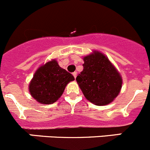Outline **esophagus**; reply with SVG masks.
<instances>
[{"mask_svg": "<svg viewBox=\"0 0 150 150\" xmlns=\"http://www.w3.org/2000/svg\"><path fill=\"white\" fill-rule=\"evenodd\" d=\"M72 75H73V76L75 77V78H76V77H77V72H74L73 73H72Z\"/></svg>", "mask_w": 150, "mask_h": 150, "instance_id": "esophagus-1", "label": "esophagus"}]
</instances>
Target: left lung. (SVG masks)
I'll use <instances>...</instances> for the list:
<instances>
[{
    "label": "left lung",
    "instance_id": "8db88e82",
    "mask_svg": "<svg viewBox=\"0 0 150 150\" xmlns=\"http://www.w3.org/2000/svg\"><path fill=\"white\" fill-rule=\"evenodd\" d=\"M83 69L76 81L87 100L96 105L110 103L121 90L122 79L108 58L98 52L83 58Z\"/></svg>",
    "mask_w": 150,
    "mask_h": 150
}]
</instances>
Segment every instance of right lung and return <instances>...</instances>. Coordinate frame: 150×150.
Here are the masks:
<instances>
[{
  "label": "right lung",
  "instance_id": "add662e5",
  "mask_svg": "<svg viewBox=\"0 0 150 150\" xmlns=\"http://www.w3.org/2000/svg\"><path fill=\"white\" fill-rule=\"evenodd\" d=\"M74 80L72 74L53 60L36 71L29 84V92L40 103L50 104L61 97L67 83Z\"/></svg>",
  "mask_w": 150,
  "mask_h": 150
}]
</instances>
